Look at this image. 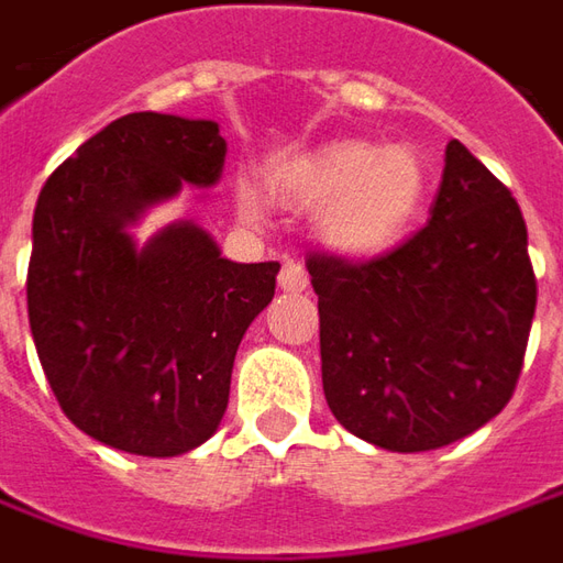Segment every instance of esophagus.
<instances>
[{"instance_id":"1","label":"esophagus","mask_w":563,"mask_h":563,"mask_svg":"<svg viewBox=\"0 0 563 563\" xmlns=\"http://www.w3.org/2000/svg\"><path fill=\"white\" fill-rule=\"evenodd\" d=\"M309 285V275H306L303 266H297V263H285L282 266V273H278V288L288 290V294H300Z\"/></svg>"}]
</instances>
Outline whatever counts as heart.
I'll return each mask as SVG.
<instances>
[{"instance_id": "b5f03b06", "label": "heart", "mask_w": 563, "mask_h": 563, "mask_svg": "<svg viewBox=\"0 0 563 563\" xmlns=\"http://www.w3.org/2000/svg\"><path fill=\"white\" fill-rule=\"evenodd\" d=\"M269 196L290 211H316V235L343 257H374L393 247L420 217L429 170L407 143L379 146L336 141L269 174ZM239 217L263 223V199L251 184L235 186Z\"/></svg>"}]
</instances>
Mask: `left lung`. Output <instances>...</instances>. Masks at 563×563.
<instances>
[{"label":"left lung","instance_id":"left-lung-1","mask_svg":"<svg viewBox=\"0 0 563 563\" xmlns=\"http://www.w3.org/2000/svg\"><path fill=\"white\" fill-rule=\"evenodd\" d=\"M336 422L393 453L438 451L509 405L537 278L511 192L448 143L432 217L383 257H309Z\"/></svg>","mask_w":563,"mask_h":563}]
</instances>
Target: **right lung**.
<instances>
[{
  "label": "right lung",
  "instance_id": "right-lung-1",
  "mask_svg": "<svg viewBox=\"0 0 563 563\" xmlns=\"http://www.w3.org/2000/svg\"><path fill=\"white\" fill-rule=\"evenodd\" d=\"M211 119L131 112L45 180L26 309L42 371L69 420L107 448L180 456L214 435L235 352L273 303L278 263H235L196 220L137 242L184 186L220 184Z\"/></svg>",
  "mask_w": 563,
  "mask_h": 563
}]
</instances>
